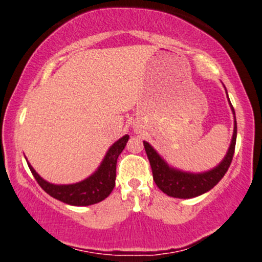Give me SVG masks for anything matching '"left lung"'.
I'll use <instances>...</instances> for the list:
<instances>
[{"mask_svg":"<svg viewBox=\"0 0 262 262\" xmlns=\"http://www.w3.org/2000/svg\"><path fill=\"white\" fill-rule=\"evenodd\" d=\"M229 100V98H228ZM230 103V101H229ZM231 111L234 112V108L231 106ZM236 143V119L234 121V133L231 139L229 150L223 159V161L208 172L203 173H189L182 172L180 170H175L166 164L160 155L152 149L149 143L144 141V148H145L146 155H148L150 166H151L152 177L159 188L167 196L175 198H193L201 194L206 193L207 191L212 189L217 183L223 179L228 169H229L231 160L234 156Z\"/></svg>","mask_w":262,"mask_h":262,"instance_id":"8db88e82","label":"left lung"}]
</instances>
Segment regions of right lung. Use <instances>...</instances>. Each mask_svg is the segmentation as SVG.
Wrapping results in <instances>:
<instances>
[{
    "instance_id": "add662e5",
    "label": "right lung",
    "mask_w": 262,
    "mask_h": 262,
    "mask_svg": "<svg viewBox=\"0 0 262 262\" xmlns=\"http://www.w3.org/2000/svg\"><path fill=\"white\" fill-rule=\"evenodd\" d=\"M128 139L129 135H124L116 141L108 150L98 170L89 179L74 185H53L41 179L31 165L28 164V166L39 186L49 196L71 206H91L103 201L113 191L116 186L117 159L125 148Z\"/></svg>"
}]
</instances>
